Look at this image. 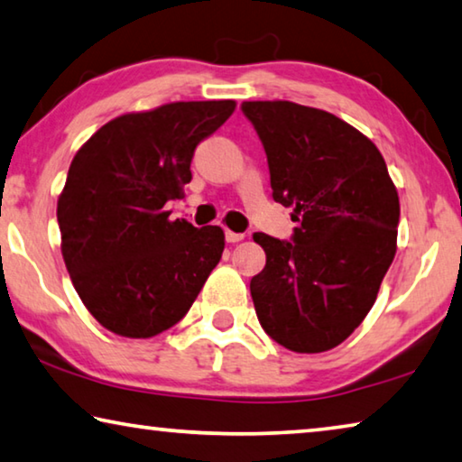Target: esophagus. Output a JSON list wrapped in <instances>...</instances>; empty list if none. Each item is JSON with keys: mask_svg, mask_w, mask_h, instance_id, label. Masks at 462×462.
<instances>
[{"mask_svg": "<svg viewBox=\"0 0 462 462\" xmlns=\"http://www.w3.org/2000/svg\"><path fill=\"white\" fill-rule=\"evenodd\" d=\"M240 240H245V234L226 230V242H230V245H236V242H240Z\"/></svg>", "mask_w": 462, "mask_h": 462, "instance_id": "obj_1", "label": "esophagus"}]
</instances>
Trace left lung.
Masks as SVG:
<instances>
[{
  "mask_svg": "<svg viewBox=\"0 0 462 462\" xmlns=\"http://www.w3.org/2000/svg\"><path fill=\"white\" fill-rule=\"evenodd\" d=\"M269 161L273 199L293 208L291 240L256 232L267 264L250 281L256 318L293 353H324L377 300L397 250L400 198L369 138L324 109L245 101Z\"/></svg>",
  "mask_w": 462,
  "mask_h": 462,
  "instance_id": "1",
  "label": "left lung"
}]
</instances>
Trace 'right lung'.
<instances>
[{"label":"right lung","instance_id":"right-lung-1","mask_svg":"<svg viewBox=\"0 0 462 462\" xmlns=\"http://www.w3.org/2000/svg\"><path fill=\"white\" fill-rule=\"evenodd\" d=\"M236 101H173L101 126L69 167L57 203L60 253L83 306L109 332L151 338L189 311L222 259L220 226L169 220L193 151Z\"/></svg>","mask_w":462,"mask_h":462}]
</instances>
